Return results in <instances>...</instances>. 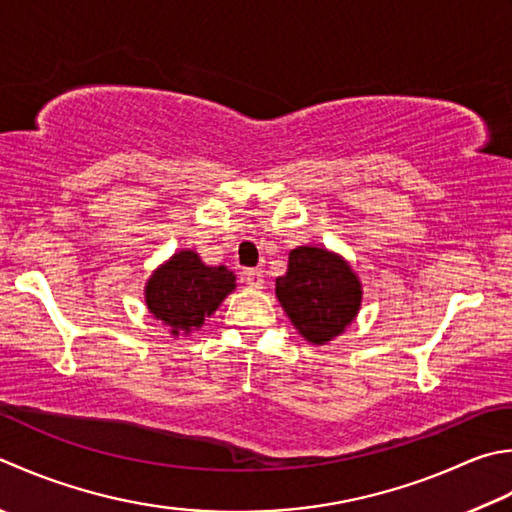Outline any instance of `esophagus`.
<instances>
[{
  "mask_svg": "<svg viewBox=\"0 0 512 512\" xmlns=\"http://www.w3.org/2000/svg\"><path fill=\"white\" fill-rule=\"evenodd\" d=\"M242 279L250 288H264V273L257 268H248L242 273Z\"/></svg>",
  "mask_w": 512,
  "mask_h": 512,
  "instance_id": "obj_1",
  "label": "esophagus"
}]
</instances>
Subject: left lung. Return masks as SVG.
<instances>
[{
	"instance_id": "obj_1",
	"label": "left lung",
	"mask_w": 512,
	"mask_h": 512,
	"mask_svg": "<svg viewBox=\"0 0 512 512\" xmlns=\"http://www.w3.org/2000/svg\"><path fill=\"white\" fill-rule=\"evenodd\" d=\"M275 295L306 342L324 346L355 322L362 308V279L350 262L324 246H297Z\"/></svg>"
}]
</instances>
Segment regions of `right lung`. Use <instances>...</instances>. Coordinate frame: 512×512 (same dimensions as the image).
<instances>
[{
    "label": "right lung",
    "instance_id": "right-lung-1",
    "mask_svg": "<svg viewBox=\"0 0 512 512\" xmlns=\"http://www.w3.org/2000/svg\"><path fill=\"white\" fill-rule=\"evenodd\" d=\"M235 279L233 270L204 264L195 250H177L146 279L144 302L170 335L188 337L233 293Z\"/></svg>",
    "mask_w": 512,
    "mask_h": 512
}]
</instances>
